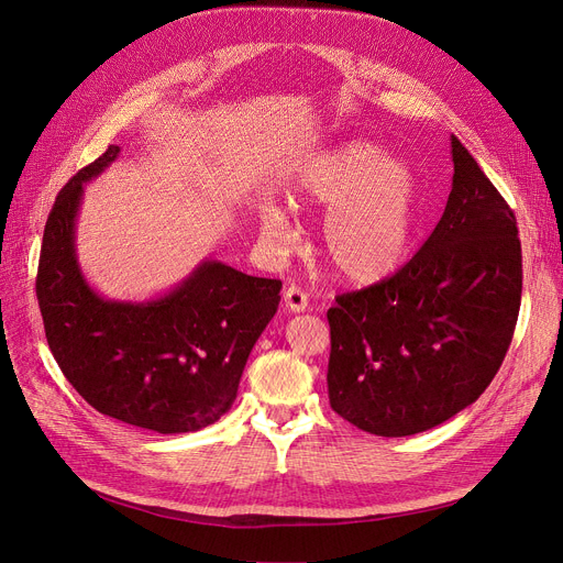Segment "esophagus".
I'll list each match as a JSON object with an SVG mask.
<instances>
[{"instance_id":"obj_1","label":"esophagus","mask_w":563,"mask_h":563,"mask_svg":"<svg viewBox=\"0 0 563 563\" xmlns=\"http://www.w3.org/2000/svg\"><path fill=\"white\" fill-rule=\"evenodd\" d=\"M285 303H287V308H289L291 312H306L310 301H308V294H306L301 287L289 285V287L285 289Z\"/></svg>"}]
</instances>
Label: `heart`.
Wrapping results in <instances>:
<instances>
[{"label": "heart", "mask_w": 563, "mask_h": 563, "mask_svg": "<svg viewBox=\"0 0 563 563\" xmlns=\"http://www.w3.org/2000/svg\"><path fill=\"white\" fill-rule=\"evenodd\" d=\"M291 202L329 210L321 223L323 260L340 278L369 285L395 274L406 260L420 187L410 168L390 162L383 147L349 141L299 168ZM260 228L276 246H289L297 234L276 205L262 207Z\"/></svg>", "instance_id": "heart-1"}]
</instances>
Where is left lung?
Segmentation results:
<instances>
[{"label": "left lung", "mask_w": 563, "mask_h": 563, "mask_svg": "<svg viewBox=\"0 0 563 563\" xmlns=\"http://www.w3.org/2000/svg\"><path fill=\"white\" fill-rule=\"evenodd\" d=\"M452 194L422 249L329 308V399L367 433L433 429L490 386L520 310L514 210L452 136Z\"/></svg>", "instance_id": "left-lung-1"}]
</instances>
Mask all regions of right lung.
I'll list each match as a JSON object with an SVG mask.
<instances>
[{"label":"right lung","instance_id":"right-lung-1","mask_svg":"<svg viewBox=\"0 0 563 563\" xmlns=\"http://www.w3.org/2000/svg\"><path fill=\"white\" fill-rule=\"evenodd\" d=\"M118 153L109 145L52 205L36 276L45 338L70 386L102 416L157 433L198 431L230 410L283 283L205 260L162 299H102L79 272L75 219L84 183Z\"/></svg>","mask_w":563,"mask_h":563}]
</instances>
